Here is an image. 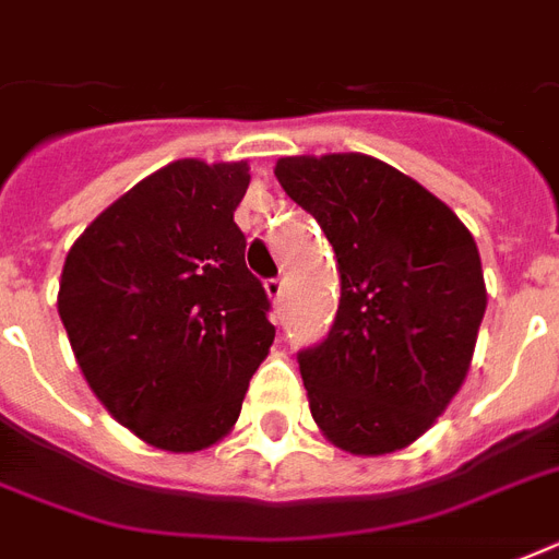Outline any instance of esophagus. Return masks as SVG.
<instances>
[{
	"mask_svg": "<svg viewBox=\"0 0 559 559\" xmlns=\"http://www.w3.org/2000/svg\"><path fill=\"white\" fill-rule=\"evenodd\" d=\"M263 287H266V296H270L272 301L278 305L281 298H284V289H287V284H284V278H270L266 284H263Z\"/></svg>",
	"mask_w": 559,
	"mask_h": 559,
	"instance_id": "esophagus-1",
	"label": "esophagus"
}]
</instances>
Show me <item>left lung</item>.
<instances>
[{
  "label": "left lung",
  "mask_w": 559,
  "mask_h": 559,
  "mask_svg": "<svg viewBox=\"0 0 559 559\" xmlns=\"http://www.w3.org/2000/svg\"><path fill=\"white\" fill-rule=\"evenodd\" d=\"M275 177L340 263L333 328L298 354L313 420L350 455L403 450L469 371L487 307L476 240L447 202L366 153L284 156Z\"/></svg>",
  "instance_id": "8db88e82"
}]
</instances>
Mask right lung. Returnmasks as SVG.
Instances as JSON below:
<instances>
[{"mask_svg": "<svg viewBox=\"0 0 559 559\" xmlns=\"http://www.w3.org/2000/svg\"><path fill=\"white\" fill-rule=\"evenodd\" d=\"M246 162H170L92 219L66 254L57 313L107 412L151 447L231 432L275 328L235 209Z\"/></svg>", "mask_w": 559, "mask_h": 559, "instance_id": "add662e5", "label": "right lung"}]
</instances>
